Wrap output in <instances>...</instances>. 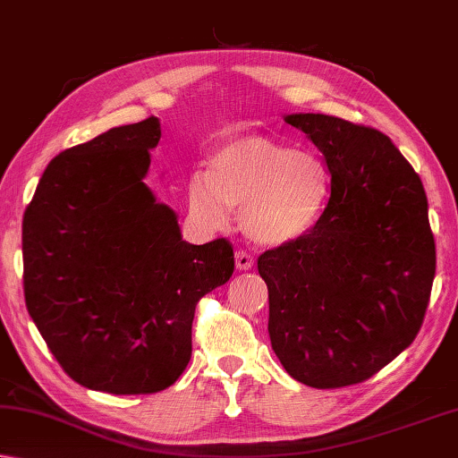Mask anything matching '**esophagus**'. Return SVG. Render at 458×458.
Wrapping results in <instances>:
<instances>
[{"mask_svg":"<svg viewBox=\"0 0 458 458\" xmlns=\"http://www.w3.org/2000/svg\"><path fill=\"white\" fill-rule=\"evenodd\" d=\"M253 257L249 255L247 251H237L235 253V265H237V269L239 271H249L253 267Z\"/></svg>","mask_w":458,"mask_h":458,"instance_id":"34e87169","label":"esophagus"}]
</instances>
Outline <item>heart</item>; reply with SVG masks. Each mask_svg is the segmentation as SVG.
<instances>
[{
	"instance_id": "obj_1",
	"label": "heart",
	"mask_w": 458,
	"mask_h": 458,
	"mask_svg": "<svg viewBox=\"0 0 458 458\" xmlns=\"http://www.w3.org/2000/svg\"><path fill=\"white\" fill-rule=\"evenodd\" d=\"M331 175L321 155L265 135L223 143L193 175L187 203L193 217L223 227L241 209V227L261 245H283L313 229L329 203Z\"/></svg>"
}]
</instances>
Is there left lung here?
Segmentation results:
<instances>
[{
	"instance_id": "left-lung-1",
	"label": "left lung",
	"mask_w": 458,
	"mask_h": 458,
	"mask_svg": "<svg viewBox=\"0 0 458 458\" xmlns=\"http://www.w3.org/2000/svg\"><path fill=\"white\" fill-rule=\"evenodd\" d=\"M284 122L323 153L331 197L307 235L257 259L271 347L299 383L339 389L378 373L420 331L437 269L428 203L385 133L323 114Z\"/></svg>"
}]
</instances>
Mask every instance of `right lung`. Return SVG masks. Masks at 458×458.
<instances>
[{
  "mask_svg": "<svg viewBox=\"0 0 458 458\" xmlns=\"http://www.w3.org/2000/svg\"><path fill=\"white\" fill-rule=\"evenodd\" d=\"M157 117L51 159L23 213V293L75 383L111 394L174 385L191 359L195 307L235 269L227 239L191 245L145 185Z\"/></svg>",
  "mask_w": 458,
  "mask_h": 458,
  "instance_id": "obj_1",
  "label": "right lung"
}]
</instances>
